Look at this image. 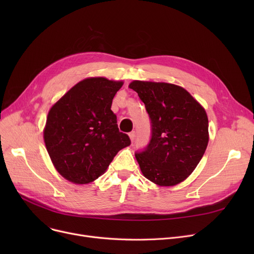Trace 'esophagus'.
I'll use <instances>...</instances> for the list:
<instances>
[{
    "mask_svg": "<svg viewBox=\"0 0 254 254\" xmlns=\"http://www.w3.org/2000/svg\"><path fill=\"white\" fill-rule=\"evenodd\" d=\"M128 136H129L130 141H131V142H134V141H135V139H136V132H135V131H130L129 134H128Z\"/></svg>",
    "mask_w": 254,
    "mask_h": 254,
    "instance_id": "1",
    "label": "esophagus"
}]
</instances>
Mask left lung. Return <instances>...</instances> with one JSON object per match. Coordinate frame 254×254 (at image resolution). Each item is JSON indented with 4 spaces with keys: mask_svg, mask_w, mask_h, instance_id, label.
Instances as JSON below:
<instances>
[{
    "mask_svg": "<svg viewBox=\"0 0 254 254\" xmlns=\"http://www.w3.org/2000/svg\"><path fill=\"white\" fill-rule=\"evenodd\" d=\"M148 113L151 137L135 156L143 175L162 186L188 178L207 148L208 117L205 109L184 88L164 82L132 81Z\"/></svg>",
    "mask_w": 254,
    "mask_h": 254,
    "instance_id": "left-lung-1",
    "label": "left lung"
}]
</instances>
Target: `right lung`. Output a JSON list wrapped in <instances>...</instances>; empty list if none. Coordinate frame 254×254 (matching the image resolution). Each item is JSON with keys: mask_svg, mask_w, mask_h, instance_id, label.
Listing matches in <instances>:
<instances>
[{"mask_svg": "<svg viewBox=\"0 0 254 254\" xmlns=\"http://www.w3.org/2000/svg\"><path fill=\"white\" fill-rule=\"evenodd\" d=\"M123 82L87 78L52 106L46 120V149L60 174L73 183L99 178L117 152L130 145L111 110Z\"/></svg>", "mask_w": 254, "mask_h": 254, "instance_id": "right-lung-1", "label": "right lung"}]
</instances>
